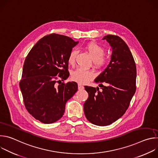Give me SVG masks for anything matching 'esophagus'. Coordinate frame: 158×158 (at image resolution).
Instances as JSON below:
<instances>
[{
    "mask_svg": "<svg viewBox=\"0 0 158 158\" xmlns=\"http://www.w3.org/2000/svg\"><path fill=\"white\" fill-rule=\"evenodd\" d=\"M84 86L82 85V84H78V89L79 90H82V89H84Z\"/></svg>",
    "mask_w": 158,
    "mask_h": 158,
    "instance_id": "1",
    "label": "esophagus"
}]
</instances>
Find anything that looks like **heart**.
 I'll return each mask as SVG.
<instances>
[{
    "label": "heart",
    "mask_w": 158,
    "mask_h": 158,
    "mask_svg": "<svg viewBox=\"0 0 158 158\" xmlns=\"http://www.w3.org/2000/svg\"><path fill=\"white\" fill-rule=\"evenodd\" d=\"M85 49L93 59V64L98 67L104 66L107 62V58L104 56V49L96 42H90L85 46ZM77 51L73 50L68 57V62L73 65L75 62ZM94 73L90 70L78 68L72 73V79L78 83L84 84L94 79Z\"/></svg>",
    "instance_id": "obj_1"
}]
</instances>
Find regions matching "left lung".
<instances>
[{"mask_svg":"<svg viewBox=\"0 0 158 158\" xmlns=\"http://www.w3.org/2000/svg\"><path fill=\"white\" fill-rule=\"evenodd\" d=\"M112 48L110 61L94 80L98 87L84 86L89 97L84 104L87 119L93 124L104 126L122 117L136 92V66L126 42L119 36L107 35Z\"/></svg>","mask_w":158,"mask_h":158,"instance_id":"8db88e82","label":"left lung"}]
</instances>
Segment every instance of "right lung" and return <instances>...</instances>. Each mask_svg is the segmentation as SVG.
Wrapping results in <instances>:
<instances>
[{
  "label": "right lung",
  "mask_w": 158,
  "mask_h": 158,
  "mask_svg": "<svg viewBox=\"0 0 158 158\" xmlns=\"http://www.w3.org/2000/svg\"><path fill=\"white\" fill-rule=\"evenodd\" d=\"M78 44L71 38L51 34L40 39L27 56L19 85L26 109L35 119L51 124L60 119L65 104L77 91L69 76L68 57Z\"/></svg>",
  "instance_id": "obj_1"
}]
</instances>
